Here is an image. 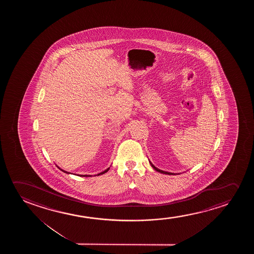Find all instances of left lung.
Listing matches in <instances>:
<instances>
[{
	"mask_svg": "<svg viewBox=\"0 0 254 254\" xmlns=\"http://www.w3.org/2000/svg\"><path fill=\"white\" fill-rule=\"evenodd\" d=\"M150 164H151V166H152V167H153V169H154V170H155V171H157V172H159V173H161V174H169V175H172V174H173V173H168V172H165V171L160 170V169H159V168H157V167H154V166H153V164L151 163V162H150Z\"/></svg>",
	"mask_w": 254,
	"mask_h": 254,
	"instance_id": "left-lung-1",
	"label": "left lung"
}]
</instances>
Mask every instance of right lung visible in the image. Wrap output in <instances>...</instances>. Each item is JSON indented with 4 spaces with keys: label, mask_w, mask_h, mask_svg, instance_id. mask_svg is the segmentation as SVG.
<instances>
[{
    "label": "right lung",
    "mask_w": 254,
    "mask_h": 254,
    "mask_svg": "<svg viewBox=\"0 0 254 254\" xmlns=\"http://www.w3.org/2000/svg\"><path fill=\"white\" fill-rule=\"evenodd\" d=\"M58 168H59V169H61L60 167H58ZM61 170L63 171V172H64V173H66V174H69V173H67V172H66V171L63 170V169H61ZM108 170H109V167H108L107 170H105L104 172H101V173H100V174H98V175H101V174H104L105 173H107V172H108ZM80 176H83V177H89V176H91V175H80Z\"/></svg>",
    "instance_id": "1"
}]
</instances>
